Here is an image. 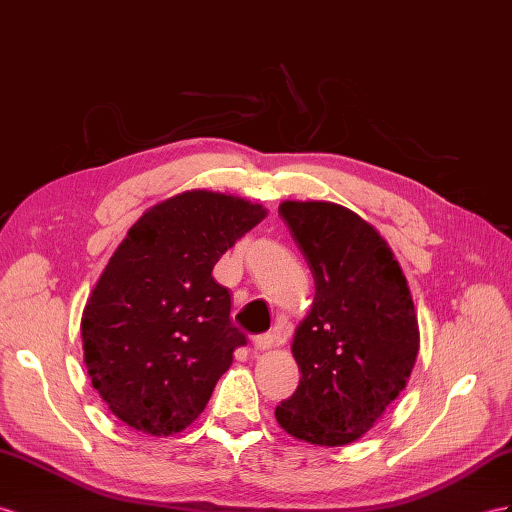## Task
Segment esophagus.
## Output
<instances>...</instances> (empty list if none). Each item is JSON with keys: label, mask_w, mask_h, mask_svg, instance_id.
<instances>
[{"label": "esophagus", "mask_w": 512, "mask_h": 512, "mask_svg": "<svg viewBox=\"0 0 512 512\" xmlns=\"http://www.w3.org/2000/svg\"><path fill=\"white\" fill-rule=\"evenodd\" d=\"M253 346H255V350H270L274 346V335H270V333L257 335L253 339Z\"/></svg>", "instance_id": "34e87169"}]
</instances>
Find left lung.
Wrapping results in <instances>:
<instances>
[{
    "instance_id": "obj_1",
    "label": "left lung",
    "mask_w": 512,
    "mask_h": 512,
    "mask_svg": "<svg viewBox=\"0 0 512 512\" xmlns=\"http://www.w3.org/2000/svg\"><path fill=\"white\" fill-rule=\"evenodd\" d=\"M316 281L292 355L300 383L274 415L294 439L346 445L363 437L406 387L419 352L409 283L370 222L331 201H283Z\"/></svg>"
}]
</instances>
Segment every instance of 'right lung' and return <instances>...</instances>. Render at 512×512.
<instances>
[{
  "instance_id": "add662e5",
  "label": "right lung",
  "mask_w": 512,
  "mask_h": 512,
  "mask_svg": "<svg viewBox=\"0 0 512 512\" xmlns=\"http://www.w3.org/2000/svg\"><path fill=\"white\" fill-rule=\"evenodd\" d=\"M268 216L240 196L186 190L149 207L103 268L82 313L84 363L123 424L168 437L188 428L246 337L216 261Z\"/></svg>"
}]
</instances>
